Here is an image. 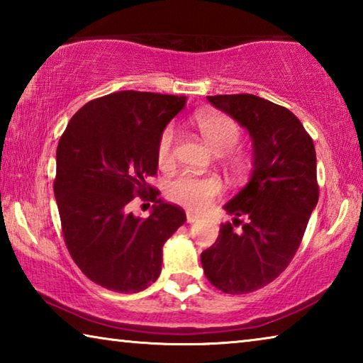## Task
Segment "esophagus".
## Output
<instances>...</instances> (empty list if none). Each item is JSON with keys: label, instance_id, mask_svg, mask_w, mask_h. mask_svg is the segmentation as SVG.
<instances>
[{"label": "esophagus", "instance_id": "obj_1", "mask_svg": "<svg viewBox=\"0 0 363 363\" xmlns=\"http://www.w3.org/2000/svg\"><path fill=\"white\" fill-rule=\"evenodd\" d=\"M196 220H200V218L196 216V214H194V213H189V211H187V223H189V224H192V223H196Z\"/></svg>", "mask_w": 363, "mask_h": 363}]
</instances>
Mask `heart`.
<instances>
[{"instance_id":"heart-1","label":"heart","mask_w":363,"mask_h":363,"mask_svg":"<svg viewBox=\"0 0 363 363\" xmlns=\"http://www.w3.org/2000/svg\"><path fill=\"white\" fill-rule=\"evenodd\" d=\"M196 128L211 147L214 153H225L232 150L240 139V126L230 116L223 113H201L196 116ZM177 131L173 125H168L162 131L157 144V160L162 168H168L174 163V149ZM227 163L233 177L245 173V160L240 153H227ZM223 192L220 181L214 176H192L182 174L171 181L167 187V195L171 201L189 208L190 211L201 213L208 210L214 199Z\"/></svg>"}]
</instances>
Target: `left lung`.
I'll return each instance as SVG.
<instances>
[{
  "label": "left lung",
  "instance_id": "obj_1",
  "mask_svg": "<svg viewBox=\"0 0 363 363\" xmlns=\"http://www.w3.org/2000/svg\"><path fill=\"white\" fill-rule=\"evenodd\" d=\"M208 101L253 139L251 179L224 206L235 216L233 223L220 224L216 243L200 256L211 285L245 294L274 281L296 255L318 201L315 149L286 107L253 94L208 96ZM238 223L240 234L233 230Z\"/></svg>",
  "mask_w": 363,
  "mask_h": 363
}]
</instances>
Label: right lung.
<instances>
[{"label": "right lung", "instance_id": "add662e5", "mask_svg": "<svg viewBox=\"0 0 363 363\" xmlns=\"http://www.w3.org/2000/svg\"><path fill=\"white\" fill-rule=\"evenodd\" d=\"M186 96L118 91L72 116L57 145L54 179L67 250L82 272L107 290L138 293L158 279L164 242L186 213L158 200L147 182L158 168L157 144ZM134 196L155 201L149 218H134Z\"/></svg>", "mask_w": 363, "mask_h": 363}]
</instances>
